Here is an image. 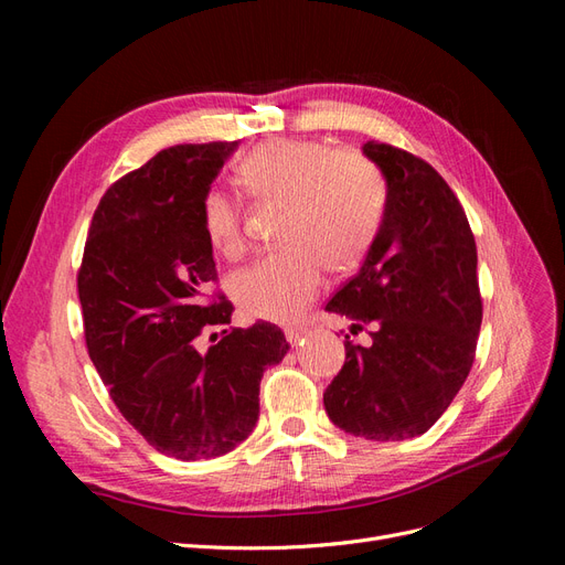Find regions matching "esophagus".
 Instances as JSON below:
<instances>
[{
  "label": "esophagus",
  "mask_w": 565,
  "mask_h": 565,
  "mask_svg": "<svg viewBox=\"0 0 565 565\" xmlns=\"http://www.w3.org/2000/svg\"><path fill=\"white\" fill-rule=\"evenodd\" d=\"M306 332H309V330H306V328H287V330H285V337H287V341H289V344H292V347H297V344H299V341H303Z\"/></svg>",
  "instance_id": "obj_1"
}]
</instances>
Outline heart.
I'll use <instances>...</instances> for the list:
<instances>
[{
    "mask_svg": "<svg viewBox=\"0 0 565 565\" xmlns=\"http://www.w3.org/2000/svg\"><path fill=\"white\" fill-rule=\"evenodd\" d=\"M254 195L287 202L285 245L231 278L243 313L262 320H295L320 292L330 270L358 266L380 231L386 191L380 169L358 150H330L320 141L273 139L241 164ZM210 245L237 256L245 249L243 207L224 188H210L200 207Z\"/></svg>",
    "mask_w": 565,
    "mask_h": 565,
    "instance_id": "obj_1",
    "label": "heart"
}]
</instances>
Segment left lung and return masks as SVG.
Returning a JSON list of instances; mask_svg holds the SVG:
<instances>
[{"instance_id": "8db88e82", "label": "left lung", "mask_w": 565, "mask_h": 565, "mask_svg": "<svg viewBox=\"0 0 565 565\" xmlns=\"http://www.w3.org/2000/svg\"><path fill=\"white\" fill-rule=\"evenodd\" d=\"M386 204L361 270L324 311L370 324L367 347L347 334V361L322 403L347 434L405 440L429 431L469 377L483 301L476 243L459 200L413 152L367 141Z\"/></svg>"}]
</instances>
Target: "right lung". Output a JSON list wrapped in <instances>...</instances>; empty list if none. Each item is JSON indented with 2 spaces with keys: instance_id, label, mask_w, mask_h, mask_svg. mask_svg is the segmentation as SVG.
Returning a JSON list of instances; mask_svg holds the SVG:
<instances>
[{
  "instance_id": "1",
  "label": "right lung",
  "mask_w": 565,
  "mask_h": 565,
  "mask_svg": "<svg viewBox=\"0 0 565 565\" xmlns=\"http://www.w3.org/2000/svg\"><path fill=\"white\" fill-rule=\"evenodd\" d=\"M235 148L174 146L115 181L77 276L89 358L113 403L181 461L221 457L252 434L264 370L289 351L270 322L226 330L233 303L207 297L216 266L200 207ZM210 329L222 339L198 352L194 339Z\"/></svg>"
}]
</instances>
